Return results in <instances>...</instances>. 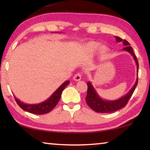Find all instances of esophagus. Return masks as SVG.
I'll return each instance as SVG.
<instances>
[{
    "instance_id": "obj_1",
    "label": "esophagus",
    "mask_w": 150,
    "mask_h": 150,
    "mask_svg": "<svg viewBox=\"0 0 150 150\" xmlns=\"http://www.w3.org/2000/svg\"><path fill=\"white\" fill-rule=\"evenodd\" d=\"M81 79V74L80 73H77L75 74L74 77H73V80L75 81H79Z\"/></svg>"
}]
</instances>
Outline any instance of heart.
<instances>
[{
    "label": "heart",
    "mask_w": 150,
    "mask_h": 150,
    "mask_svg": "<svg viewBox=\"0 0 150 150\" xmlns=\"http://www.w3.org/2000/svg\"><path fill=\"white\" fill-rule=\"evenodd\" d=\"M86 47L88 52L91 53H93L96 52L98 50V48L99 47V44L98 42H88L86 45ZM105 51V47L104 46H100L99 48V52L100 54H103Z\"/></svg>",
    "instance_id": "b5f03b06"
}]
</instances>
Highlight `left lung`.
<instances>
[{
	"label": "left lung",
	"mask_w": 150,
	"mask_h": 150,
	"mask_svg": "<svg viewBox=\"0 0 150 150\" xmlns=\"http://www.w3.org/2000/svg\"><path fill=\"white\" fill-rule=\"evenodd\" d=\"M115 38L116 41L117 42H122L124 45H125V47H124L122 50L129 52L133 56L134 59L136 63L137 75H138L139 65L138 60H137V57H136V55H134L132 47L130 46V44H129V42H127L126 40L121 39L120 38H119L118 36H115ZM137 77H138L136 79V83H134V86L130 90V91H129L126 95H124L122 97H121L115 100H106L103 99V98L100 97V96L98 95V93H96V90L95 89V88L93 87V86L91 84V83L90 81H88L87 83L88 89L87 95V96H86V102H87V105L89 106V107L94 111L96 112L110 113L120 110V109L124 108V106L126 105V104L128 103L129 99H130L131 97V96L132 95L134 91L135 90L137 85H138V76H137Z\"/></svg>",
	"instance_id": "8db88e82"
}]
</instances>
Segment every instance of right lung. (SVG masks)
Masks as SVG:
<instances>
[{"instance_id": "1", "label": "right lung", "mask_w": 150, "mask_h": 150, "mask_svg": "<svg viewBox=\"0 0 150 150\" xmlns=\"http://www.w3.org/2000/svg\"><path fill=\"white\" fill-rule=\"evenodd\" d=\"M69 83V81H66L55 92L52 94L49 98L44 102L39 104H26L24 103L19 99L16 98L14 96V98L18 105L24 110L30 113L35 114V115H44L50 112L55 107L61 98L62 91Z\"/></svg>"}]
</instances>
